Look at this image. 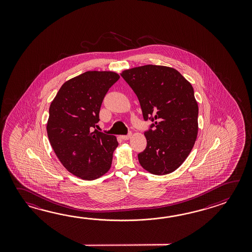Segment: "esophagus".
<instances>
[{
  "instance_id": "obj_1",
  "label": "esophagus",
  "mask_w": 252,
  "mask_h": 252,
  "mask_svg": "<svg viewBox=\"0 0 252 252\" xmlns=\"http://www.w3.org/2000/svg\"><path fill=\"white\" fill-rule=\"evenodd\" d=\"M130 137H131V132H129L128 135H123L122 139H124V140H128V139H130Z\"/></svg>"
}]
</instances>
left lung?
Returning <instances> with one entry per match:
<instances>
[{"label":"left lung","instance_id":"left-lung-1","mask_svg":"<svg viewBox=\"0 0 252 252\" xmlns=\"http://www.w3.org/2000/svg\"><path fill=\"white\" fill-rule=\"evenodd\" d=\"M139 99L145 121L147 147L139 164L154 175H166L181 166L198 132V104L193 86L177 70L147 64L121 74ZM152 127H155L153 131Z\"/></svg>","mask_w":252,"mask_h":252}]
</instances>
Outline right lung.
<instances>
[{"label": "right lung", "mask_w": 252, "mask_h": 252, "mask_svg": "<svg viewBox=\"0 0 252 252\" xmlns=\"http://www.w3.org/2000/svg\"><path fill=\"white\" fill-rule=\"evenodd\" d=\"M119 78L111 71H87L66 81L50 104V145L66 170L82 179L94 180L112 166L117 139L96 128L103 98Z\"/></svg>", "instance_id": "1"}]
</instances>
